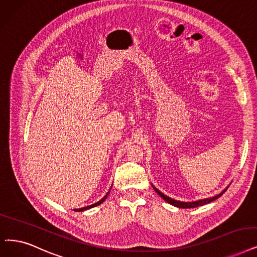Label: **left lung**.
I'll list each match as a JSON object with an SVG mask.
<instances>
[{
    "label": "left lung",
    "mask_w": 257,
    "mask_h": 257,
    "mask_svg": "<svg viewBox=\"0 0 257 257\" xmlns=\"http://www.w3.org/2000/svg\"><path fill=\"white\" fill-rule=\"evenodd\" d=\"M152 187H153V189L156 191V193L159 195V196L161 197V198H163L164 200H166L167 202H169L170 204H172V206H174V207H177V208H182V209H191V208H197V207H200V206H203V204H207V203H210L211 201H213V200H215V199H217V198H219L221 195L227 191V189L229 188V186L225 188V189H223L222 190V192H220L219 194H217V195H215V196H213V197H209V198H204V199H200V200H196V201H192V202H186V201H179V200H175V199H173V198H171V197H169V196H167V195H164L163 193H161L157 188H155L152 184Z\"/></svg>",
    "instance_id": "8db88e82"
}]
</instances>
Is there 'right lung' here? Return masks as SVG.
<instances>
[{"instance_id": "add662e5", "label": "right lung", "mask_w": 257, "mask_h": 257, "mask_svg": "<svg viewBox=\"0 0 257 257\" xmlns=\"http://www.w3.org/2000/svg\"><path fill=\"white\" fill-rule=\"evenodd\" d=\"M109 194V191L106 193V195L105 196L102 198L101 200H99L98 202H96V203H94V204H90V206H87V207H84V208H80V209H74V211H76V212H82V211H85V210H88V209H91V208H94V207H97V206H99V204H101L102 202H103L106 198H107V195Z\"/></svg>"}]
</instances>
